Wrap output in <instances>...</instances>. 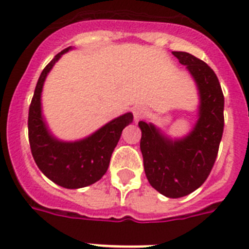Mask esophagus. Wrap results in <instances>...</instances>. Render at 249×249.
<instances>
[{"mask_svg": "<svg viewBox=\"0 0 249 249\" xmlns=\"http://www.w3.org/2000/svg\"><path fill=\"white\" fill-rule=\"evenodd\" d=\"M144 108L142 106H136L133 107V116H135V121H140L141 118L143 117Z\"/></svg>", "mask_w": 249, "mask_h": 249, "instance_id": "34e87169", "label": "esophagus"}]
</instances>
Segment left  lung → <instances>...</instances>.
I'll list each match as a JSON object with an SVG mask.
<instances>
[{"label":"left lung","mask_w":249,"mask_h":249,"mask_svg":"<svg viewBox=\"0 0 249 249\" xmlns=\"http://www.w3.org/2000/svg\"><path fill=\"white\" fill-rule=\"evenodd\" d=\"M193 77L199 94L198 120L182 138H171L153 124L138 122L147 179L168 198H179L202 186L217 158L224 127V97L210 66L187 52H172Z\"/></svg>","instance_id":"obj_1"}]
</instances>
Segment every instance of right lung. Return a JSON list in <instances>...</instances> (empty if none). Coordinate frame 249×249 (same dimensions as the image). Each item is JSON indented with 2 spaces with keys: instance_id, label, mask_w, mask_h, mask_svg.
<instances>
[{
  "instance_id": "add662e5",
  "label": "right lung",
  "mask_w": 249,
  "mask_h": 249,
  "mask_svg": "<svg viewBox=\"0 0 249 249\" xmlns=\"http://www.w3.org/2000/svg\"><path fill=\"white\" fill-rule=\"evenodd\" d=\"M70 50L72 47L57 53L39 76L28 112V140L41 172L58 186L76 190L100 181L107 172L112 152L123 128L133 121V114L131 112L122 114L89 137L74 142H65L51 133L42 116L41 93L46 77L54 63Z\"/></svg>"
}]
</instances>
